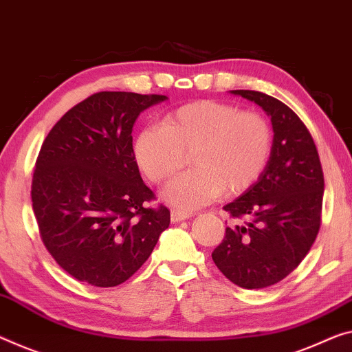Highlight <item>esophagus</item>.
<instances>
[{"label":"esophagus","mask_w":352,"mask_h":352,"mask_svg":"<svg viewBox=\"0 0 352 352\" xmlns=\"http://www.w3.org/2000/svg\"><path fill=\"white\" fill-rule=\"evenodd\" d=\"M190 217H192V214L184 212V210H177V209H173L171 210V221H173V223H177V221L187 220V219H190Z\"/></svg>","instance_id":"34e87169"}]
</instances>
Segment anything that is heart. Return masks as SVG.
Listing matches in <instances>:
<instances>
[{"mask_svg": "<svg viewBox=\"0 0 352 352\" xmlns=\"http://www.w3.org/2000/svg\"><path fill=\"white\" fill-rule=\"evenodd\" d=\"M133 149L140 168L157 184L171 179L192 153L193 170L171 181L164 198L177 209L193 210L223 190L245 192L259 179L272 153V127L261 113L197 100L165 115L160 127H144Z\"/></svg>", "mask_w": 352, "mask_h": 352, "instance_id": "1", "label": "heart"}]
</instances>
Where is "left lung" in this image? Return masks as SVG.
<instances>
[{"mask_svg": "<svg viewBox=\"0 0 352 352\" xmlns=\"http://www.w3.org/2000/svg\"><path fill=\"white\" fill-rule=\"evenodd\" d=\"M231 94L267 113L274 142L259 179L223 208L232 219L247 220L226 226L212 259L230 282L261 289L283 280L310 252L321 226L324 175L310 132L288 105L259 91Z\"/></svg>", "mask_w": 352, "mask_h": 352, "instance_id": "obj_1", "label": "left lung"}]
</instances>
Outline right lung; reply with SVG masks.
<instances>
[{
	"mask_svg": "<svg viewBox=\"0 0 352 352\" xmlns=\"http://www.w3.org/2000/svg\"><path fill=\"white\" fill-rule=\"evenodd\" d=\"M166 96L102 91L75 105L42 143L31 199L48 253L80 282L111 288L153 253L170 225L143 182L133 124Z\"/></svg>",
	"mask_w": 352,
	"mask_h": 352,
	"instance_id": "right-lung-1",
	"label": "right lung"
}]
</instances>
